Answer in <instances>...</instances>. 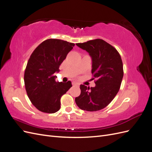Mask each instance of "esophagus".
I'll return each instance as SVG.
<instances>
[{
    "mask_svg": "<svg viewBox=\"0 0 152 152\" xmlns=\"http://www.w3.org/2000/svg\"><path fill=\"white\" fill-rule=\"evenodd\" d=\"M73 86H79V84L78 83H76V82H73V84H72Z\"/></svg>",
    "mask_w": 152,
    "mask_h": 152,
    "instance_id": "esophagus-1",
    "label": "esophagus"
}]
</instances>
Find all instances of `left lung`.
I'll return each instance as SVG.
<instances>
[{
  "label": "left lung",
  "instance_id": "obj_1",
  "mask_svg": "<svg viewBox=\"0 0 152 152\" xmlns=\"http://www.w3.org/2000/svg\"><path fill=\"white\" fill-rule=\"evenodd\" d=\"M89 53L92 59L91 73L96 79L95 87L81 84L80 95L75 103L81 110L98 111L112 102L120 89L124 75L120 54L112 45L102 39L76 44Z\"/></svg>",
  "mask_w": 152,
  "mask_h": 152
}]
</instances>
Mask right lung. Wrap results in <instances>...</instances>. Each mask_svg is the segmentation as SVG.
<instances>
[{"label": "right lung", "instance_id": "1", "mask_svg": "<svg viewBox=\"0 0 152 152\" xmlns=\"http://www.w3.org/2000/svg\"><path fill=\"white\" fill-rule=\"evenodd\" d=\"M75 44L50 39L37 48L27 63L25 89L31 103L40 112L54 113L60 109V99L72 86L71 81L56 82L55 73Z\"/></svg>", "mask_w": 152, "mask_h": 152}]
</instances>
